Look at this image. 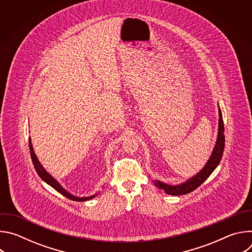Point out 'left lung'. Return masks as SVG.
Returning a JSON list of instances; mask_svg holds the SVG:
<instances>
[{"label":"left lung","mask_w":252,"mask_h":252,"mask_svg":"<svg viewBox=\"0 0 252 252\" xmlns=\"http://www.w3.org/2000/svg\"><path fill=\"white\" fill-rule=\"evenodd\" d=\"M219 113H220V122H219V135L218 140L215 143V147L213 149V152L204 165V167L193 177L189 179L188 182L179 185V186H168L166 184H163L161 182L157 181L155 184L158 188L160 189H163L165 193L170 195H183L189 193L196 189L205 179L212 173V171L217 168V166L220 164V159L223 155L224 151V143H225V137H224V125L222 121V114L219 106Z\"/></svg>","instance_id":"1"}]
</instances>
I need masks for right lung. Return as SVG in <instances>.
I'll return each mask as SVG.
<instances>
[{"label":"right lung","instance_id":"add662e5","mask_svg":"<svg viewBox=\"0 0 252 252\" xmlns=\"http://www.w3.org/2000/svg\"><path fill=\"white\" fill-rule=\"evenodd\" d=\"M29 147H30V153H31V158H32V161L33 163V166H34V169L35 171H37V173L39 174V176L43 179L44 182H46L49 186H51L53 189H55L57 191H59L60 193H62L63 196H65L66 198L68 199H71V200H75V201H86V200H89L93 197H94L95 195H92V196H89V197H78V196H74L71 195L69 192H67L65 189H63L60 184L56 181V179L46 171V169L42 166V164L40 163L39 159L37 158V157H35L34 153H33V150H32V142H31V138H29Z\"/></svg>","mask_w":252,"mask_h":252}]
</instances>
